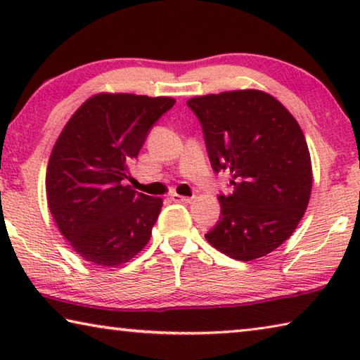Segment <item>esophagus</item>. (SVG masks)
Wrapping results in <instances>:
<instances>
[{
  "mask_svg": "<svg viewBox=\"0 0 360 360\" xmlns=\"http://www.w3.org/2000/svg\"><path fill=\"white\" fill-rule=\"evenodd\" d=\"M172 200L176 203H191L192 202V197H182V195H178V193H173L172 195Z\"/></svg>",
  "mask_w": 360,
  "mask_h": 360,
  "instance_id": "esophagus-1",
  "label": "esophagus"
}]
</instances>
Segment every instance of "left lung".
Masks as SVG:
<instances>
[{"label": "left lung", "instance_id": "8db88e82", "mask_svg": "<svg viewBox=\"0 0 360 360\" xmlns=\"http://www.w3.org/2000/svg\"><path fill=\"white\" fill-rule=\"evenodd\" d=\"M216 173L229 169L233 192L219 195L221 216L205 238L231 259L270 254L294 233L309 202L311 158L292 114L260 90L195 96Z\"/></svg>", "mask_w": 360, "mask_h": 360}]
</instances>
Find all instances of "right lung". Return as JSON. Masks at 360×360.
Instances as JSON below:
<instances>
[{
  "label": "right lung",
  "instance_id": "obj_1",
  "mask_svg": "<svg viewBox=\"0 0 360 360\" xmlns=\"http://www.w3.org/2000/svg\"><path fill=\"white\" fill-rule=\"evenodd\" d=\"M169 96L98 94L60 133L46 173L47 205L84 260L119 266L148 245L160 197L124 186L149 131L173 108Z\"/></svg>",
  "mask_w": 360,
  "mask_h": 360
}]
</instances>
